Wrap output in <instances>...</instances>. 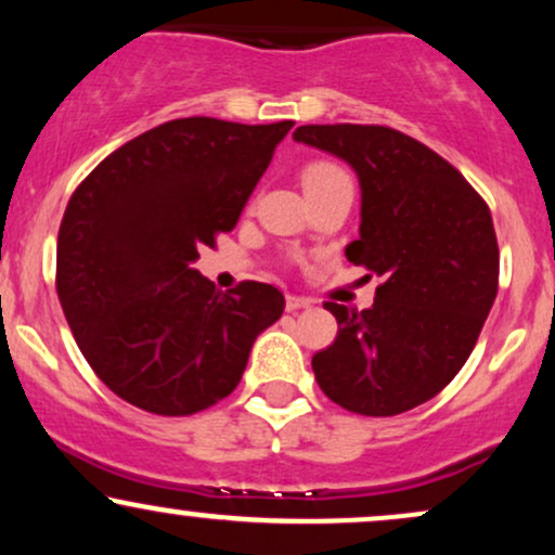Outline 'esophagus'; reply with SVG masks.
<instances>
[{
    "mask_svg": "<svg viewBox=\"0 0 555 555\" xmlns=\"http://www.w3.org/2000/svg\"><path fill=\"white\" fill-rule=\"evenodd\" d=\"M310 308V299L308 297H297V295H286V310L289 313H297V310Z\"/></svg>",
    "mask_w": 555,
    "mask_h": 555,
    "instance_id": "1",
    "label": "esophagus"
}]
</instances>
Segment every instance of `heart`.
Instances as JSON below:
<instances>
[{"instance_id": "heart-1", "label": "heart", "mask_w": 555, "mask_h": 555, "mask_svg": "<svg viewBox=\"0 0 555 555\" xmlns=\"http://www.w3.org/2000/svg\"><path fill=\"white\" fill-rule=\"evenodd\" d=\"M339 175H344L339 167H334V164H326V162H318V164H310V167L305 169L302 182L326 180V177H339Z\"/></svg>"}]
</instances>
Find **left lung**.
<instances>
[{
	"instance_id": "obj_1",
	"label": "left lung",
	"mask_w": 555,
	"mask_h": 555,
	"mask_svg": "<svg viewBox=\"0 0 555 555\" xmlns=\"http://www.w3.org/2000/svg\"><path fill=\"white\" fill-rule=\"evenodd\" d=\"M297 143L360 180V237L347 260L380 276L375 302H326L339 323L313 358L321 391L349 412L391 417L436 397L475 349L499 292V242L473 184L428 145L380 125H302Z\"/></svg>"
}]
</instances>
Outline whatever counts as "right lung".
Masks as SVG:
<instances>
[{
  "label": "right lung",
  "mask_w": 555,
  "mask_h": 555,
  "mask_svg": "<svg viewBox=\"0 0 555 555\" xmlns=\"http://www.w3.org/2000/svg\"><path fill=\"white\" fill-rule=\"evenodd\" d=\"M292 125L171 119L106 156L69 197L56 295L82 358L117 397L182 417L237 388L284 295L260 282L219 292L193 263L237 224Z\"/></svg>",
  "instance_id": "1"
}]
</instances>
